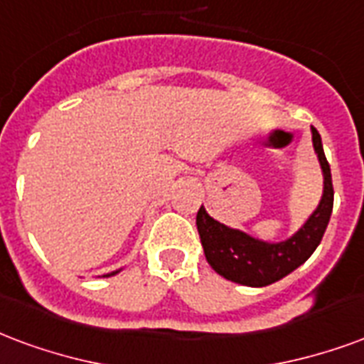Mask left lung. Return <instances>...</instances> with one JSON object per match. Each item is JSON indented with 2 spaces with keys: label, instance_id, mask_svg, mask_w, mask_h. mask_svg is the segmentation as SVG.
<instances>
[{
  "label": "left lung",
  "instance_id": "1",
  "mask_svg": "<svg viewBox=\"0 0 364 364\" xmlns=\"http://www.w3.org/2000/svg\"><path fill=\"white\" fill-rule=\"evenodd\" d=\"M312 143L323 172V196L309 221L285 242H262L240 230L225 227L223 223L209 217L203 205L200 208L196 225L201 246L209 266L225 279L246 287H266L302 266L318 248L333 209V184L330 163L326 161L322 137L316 127H312Z\"/></svg>",
  "mask_w": 364,
  "mask_h": 364
}]
</instances>
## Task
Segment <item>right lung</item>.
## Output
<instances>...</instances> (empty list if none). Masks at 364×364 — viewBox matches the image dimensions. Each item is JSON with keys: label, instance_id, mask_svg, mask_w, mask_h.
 Segmentation results:
<instances>
[{"label": "right lung", "instance_id": "right-lung-1", "mask_svg": "<svg viewBox=\"0 0 364 364\" xmlns=\"http://www.w3.org/2000/svg\"><path fill=\"white\" fill-rule=\"evenodd\" d=\"M114 273H116V272H114Z\"/></svg>", "mask_w": 364, "mask_h": 364}]
</instances>
